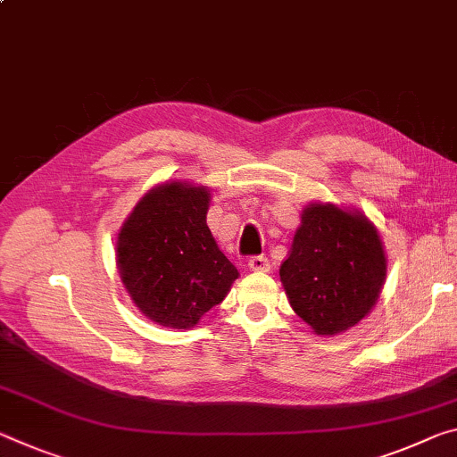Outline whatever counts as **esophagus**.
<instances>
[{
	"label": "esophagus",
	"mask_w": 457,
	"mask_h": 457,
	"mask_svg": "<svg viewBox=\"0 0 457 457\" xmlns=\"http://www.w3.org/2000/svg\"><path fill=\"white\" fill-rule=\"evenodd\" d=\"M248 268L254 272H268L270 270V262H268L266 256H252L248 260Z\"/></svg>",
	"instance_id": "esophagus-1"
}]
</instances>
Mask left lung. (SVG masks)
<instances>
[{
    "label": "left lung",
    "mask_w": 457,
    "mask_h": 457,
    "mask_svg": "<svg viewBox=\"0 0 457 457\" xmlns=\"http://www.w3.org/2000/svg\"><path fill=\"white\" fill-rule=\"evenodd\" d=\"M385 278V248L366 215L331 203L303 209L280 280L293 311L315 333L336 336L360 323Z\"/></svg>",
    "instance_id": "obj_1"
}]
</instances>
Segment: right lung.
<instances>
[{"mask_svg": "<svg viewBox=\"0 0 457 457\" xmlns=\"http://www.w3.org/2000/svg\"><path fill=\"white\" fill-rule=\"evenodd\" d=\"M209 199L205 187L179 180L158 185L144 195L118 234L121 282L136 307L164 328H195L237 278V268L207 228Z\"/></svg>", "mask_w": 457, "mask_h": 457, "instance_id": "obj_1", "label": "right lung"}]
</instances>
